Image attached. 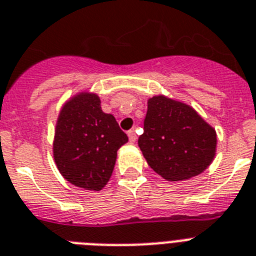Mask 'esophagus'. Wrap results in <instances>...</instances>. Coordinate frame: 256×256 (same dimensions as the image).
<instances>
[{"instance_id": "obj_1", "label": "esophagus", "mask_w": 256, "mask_h": 256, "mask_svg": "<svg viewBox=\"0 0 256 256\" xmlns=\"http://www.w3.org/2000/svg\"><path fill=\"white\" fill-rule=\"evenodd\" d=\"M128 137H130V142H134V141L137 140V134H136V132H134V130H128Z\"/></svg>"}]
</instances>
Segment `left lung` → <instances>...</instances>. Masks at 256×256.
Here are the masks:
<instances>
[{
  "mask_svg": "<svg viewBox=\"0 0 256 256\" xmlns=\"http://www.w3.org/2000/svg\"><path fill=\"white\" fill-rule=\"evenodd\" d=\"M138 146L148 164L170 182L202 174L216 156V130L187 103L166 95L148 99Z\"/></svg>",
  "mask_w": 256,
  "mask_h": 256,
  "instance_id": "obj_1",
  "label": "left lung"
}]
</instances>
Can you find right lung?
Returning a JSON list of instances; mask_svg holds the SVG:
<instances>
[{"instance_id": "add662e5", "label": "right lung", "mask_w": 256, "mask_h": 256, "mask_svg": "<svg viewBox=\"0 0 256 256\" xmlns=\"http://www.w3.org/2000/svg\"><path fill=\"white\" fill-rule=\"evenodd\" d=\"M128 141L95 92H81L61 107L54 128V158L73 186L100 191L115 168L118 150Z\"/></svg>"}]
</instances>
